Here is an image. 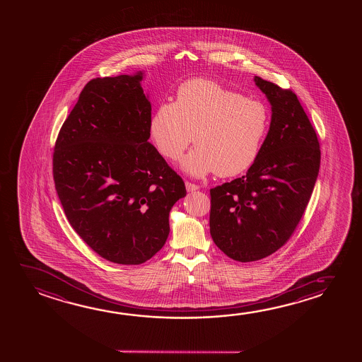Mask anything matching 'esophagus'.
<instances>
[{
	"label": "esophagus",
	"mask_w": 362,
	"mask_h": 362,
	"mask_svg": "<svg viewBox=\"0 0 362 362\" xmlns=\"http://www.w3.org/2000/svg\"><path fill=\"white\" fill-rule=\"evenodd\" d=\"M185 188H187V190L188 192H196L199 187L197 185V184L194 183H190V182H185Z\"/></svg>",
	"instance_id": "34e87169"
}]
</instances>
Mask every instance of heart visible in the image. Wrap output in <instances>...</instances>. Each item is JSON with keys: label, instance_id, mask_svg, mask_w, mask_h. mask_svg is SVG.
<instances>
[{"label": "heart", "instance_id": "heart-1", "mask_svg": "<svg viewBox=\"0 0 362 362\" xmlns=\"http://www.w3.org/2000/svg\"><path fill=\"white\" fill-rule=\"evenodd\" d=\"M269 127L265 103L203 78L180 84L175 101L156 107L148 124L155 146L168 160H178L193 137L197 146L180 165L197 178L246 172L257 160Z\"/></svg>", "mask_w": 362, "mask_h": 362}]
</instances>
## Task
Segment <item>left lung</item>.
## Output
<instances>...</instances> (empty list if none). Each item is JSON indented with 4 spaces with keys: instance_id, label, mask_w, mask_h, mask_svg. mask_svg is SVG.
<instances>
[{
    "instance_id": "obj_1",
    "label": "left lung",
    "mask_w": 362,
    "mask_h": 362,
    "mask_svg": "<svg viewBox=\"0 0 362 362\" xmlns=\"http://www.w3.org/2000/svg\"><path fill=\"white\" fill-rule=\"evenodd\" d=\"M272 105V122L246 175L209 190V228L221 251L240 262L260 260L291 238L313 192L320 148L291 89L255 77Z\"/></svg>"
}]
</instances>
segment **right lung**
Here are the masks:
<instances>
[{
  "label": "right lung",
  "mask_w": 362,
  "mask_h": 362,
  "mask_svg": "<svg viewBox=\"0 0 362 362\" xmlns=\"http://www.w3.org/2000/svg\"><path fill=\"white\" fill-rule=\"evenodd\" d=\"M134 76L95 78L55 141L53 177L66 218L90 249L122 265L164 246L183 179L148 143L151 105Z\"/></svg>",
  "instance_id": "right-lung-1"
}]
</instances>
